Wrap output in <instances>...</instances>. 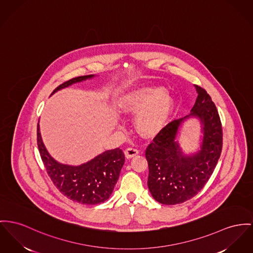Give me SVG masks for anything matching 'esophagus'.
Returning a JSON list of instances; mask_svg holds the SVG:
<instances>
[{
	"instance_id": "1",
	"label": "esophagus",
	"mask_w": 253,
	"mask_h": 253,
	"mask_svg": "<svg viewBox=\"0 0 253 253\" xmlns=\"http://www.w3.org/2000/svg\"><path fill=\"white\" fill-rule=\"evenodd\" d=\"M139 153V151L135 148H127L126 151H125V155L126 158H131V157H134L137 154Z\"/></svg>"
}]
</instances>
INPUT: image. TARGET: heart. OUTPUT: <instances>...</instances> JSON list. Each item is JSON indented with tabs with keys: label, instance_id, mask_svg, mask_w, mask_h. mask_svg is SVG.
Wrapping results in <instances>:
<instances>
[{
	"label": "heart",
	"instance_id": "obj_1",
	"mask_svg": "<svg viewBox=\"0 0 253 253\" xmlns=\"http://www.w3.org/2000/svg\"><path fill=\"white\" fill-rule=\"evenodd\" d=\"M118 106L123 114L137 116L135 126L141 134L152 136L166 126L173 110L174 100L163 87H142L124 95Z\"/></svg>",
	"mask_w": 253,
	"mask_h": 253
}]
</instances>
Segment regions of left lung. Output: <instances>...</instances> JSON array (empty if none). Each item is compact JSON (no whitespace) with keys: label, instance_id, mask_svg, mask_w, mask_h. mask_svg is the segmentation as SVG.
<instances>
[{"label":"left lung","instance_id":"8db88e82","mask_svg":"<svg viewBox=\"0 0 253 253\" xmlns=\"http://www.w3.org/2000/svg\"><path fill=\"white\" fill-rule=\"evenodd\" d=\"M198 98L191 113L168 124L146 150L149 164L148 187L156 202L173 205L195 197L216 168L222 148V130L219 113L207 92L195 85ZM201 124L199 149L186 154L177 138L189 119Z\"/></svg>","mask_w":253,"mask_h":253}]
</instances>
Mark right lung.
<instances>
[{
    "label": "right lung",
    "mask_w": 253,
    "mask_h": 253,
    "mask_svg": "<svg viewBox=\"0 0 253 253\" xmlns=\"http://www.w3.org/2000/svg\"><path fill=\"white\" fill-rule=\"evenodd\" d=\"M95 77V75H88L72 79L55 88L51 95ZM37 145L44 166L53 184L68 199L89 205L99 204L109 199L125 163V154L120 148L101 152L93 159L78 166L62 164L56 161L46 149L40 133L39 123L37 126Z\"/></svg>",
    "instance_id": "obj_1"
}]
</instances>
